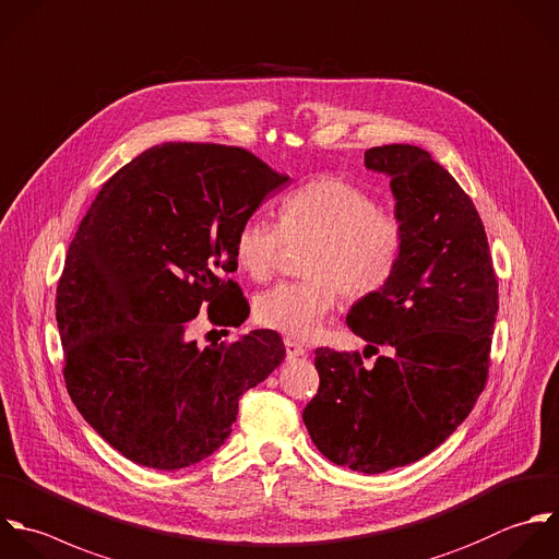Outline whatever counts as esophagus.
<instances>
[{
	"instance_id": "1",
	"label": "esophagus",
	"mask_w": 559,
	"mask_h": 559,
	"mask_svg": "<svg viewBox=\"0 0 559 559\" xmlns=\"http://www.w3.org/2000/svg\"><path fill=\"white\" fill-rule=\"evenodd\" d=\"M285 353H287V359H298L307 355V348L296 340H285Z\"/></svg>"
}]
</instances>
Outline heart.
Listing matches in <instances>:
<instances>
[{
  "mask_svg": "<svg viewBox=\"0 0 559 559\" xmlns=\"http://www.w3.org/2000/svg\"><path fill=\"white\" fill-rule=\"evenodd\" d=\"M281 226L246 219L235 237V261L254 281H265L289 243H311L300 283H278L254 300L257 320L289 337H311L337 305L340 289L353 298L381 292L405 252L399 217L379 211L361 187L340 178H318L292 191L278 209Z\"/></svg>",
  "mask_w": 559,
  "mask_h": 559,
  "instance_id": "1",
  "label": "heart"
}]
</instances>
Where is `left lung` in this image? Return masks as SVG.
Returning <instances> with one entry per match:
<instances>
[{
    "label": "left lung",
    "instance_id": "8db88e82",
    "mask_svg": "<svg viewBox=\"0 0 559 559\" xmlns=\"http://www.w3.org/2000/svg\"><path fill=\"white\" fill-rule=\"evenodd\" d=\"M385 174L405 228L392 281L348 311V326L388 355L316 350L318 394L302 412L318 451L337 466L379 475L436 451L484 392L499 283L484 222L457 180L416 145L366 150Z\"/></svg>",
    "mask_w": 559,
    "mask_h": 559
}]
</instances>
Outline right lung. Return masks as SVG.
<instances>
[{
    "label": "right lung",
    "instance_id": "1",
    "mask_svg": "<svg viewBox=\"0 0 559 559\" xmlns=\"http://www.w3.org/2000/svg\"><path fill=\"white\" fill-rule=\"evenodd\" d=\"M289 176L241 147L160 143L123 165L97 193L64 259L56 322L67 392L126 460L180 471L230 436L239 396L285 359L261 329L200 348L189 322L243 313L235 237Z\"/></svg>",
    "mask_w": 559,
    "mask_h": 559
}]
</instances>
